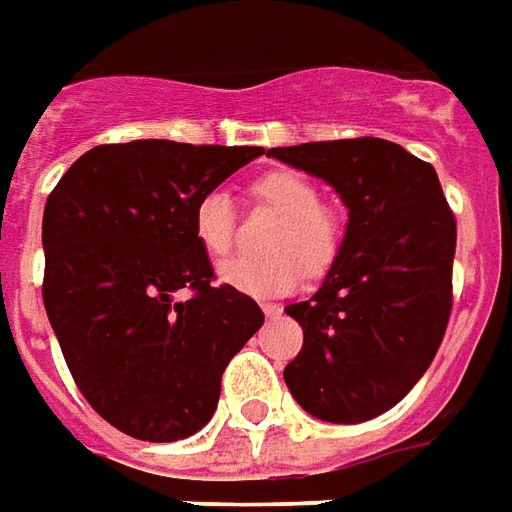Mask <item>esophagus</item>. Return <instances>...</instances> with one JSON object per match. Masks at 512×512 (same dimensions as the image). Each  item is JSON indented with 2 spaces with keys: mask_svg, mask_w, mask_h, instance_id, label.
Segmentation results:
<instances>
[{
  "mask_svg": "<svg viewBox=\"0 0 512 512\" xmlns=\"http://www.w3.org/2000/svg\"><path fill=\"white\" fill-rule=\"evenodd\" d=\"M262 312L267 317H278L284 312V306H281V303H262Z\"/></svg>",
  "mask_w": 512,
  "mask_h": 512,
  "instance_id": "obj_1",
  "label": "esophagus"
}]
</instances>
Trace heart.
<instances>
[{
  "label": "heart",
  "mask_w": 512,
  "mask_h": 512,
  "mask_svg": "<svg viewBox=\"0 0 512 512\" xmlns=\"http://www.w3.org/2000/svg\"><path fill=\"white\" fill-rule=\"evenodd\" d=\"M253 192L259 203L281 214L267 239V248L273 253L264 259H228L220 264L217 276L225 287L253 298L290 295L301 287L306 273L323 276L337 262L345 239L343 214L323 206L317 183L292 169L264 175L256 181ZM192 225L206 256L222 259L231 253L236 236L231 195L225 189L203 192L192 214Z\"/></svg>",
  "instance_id": "b5f03b06"
}]
</instances>
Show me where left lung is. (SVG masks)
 I'll list each match as a JSON object with an SVG mask.
<instances>
[{
    "mask_svg": "<svg viewBox=\"0 0 512 512\" xmlns=\"http://www.w3.org/2000/svg\"><path fill=\"white\" fill-rule=\"evenodd\" d=\"M348 206L343 250L323 287L287 315L303 348L284 382L309 415L362 424L410 393L432 365L451 315L457 222L432 164L362 136L273 147Z\"/></svg>",
    "mask_w": 512,
    "mask_h": 512,
    "instance_id": "8db88e82",
    "label": "left lung"
}]
</instances>
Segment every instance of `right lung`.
I'll return each instance as SVG.
<instances>
[{"label": "right lung", "mask_w": 512, "mask_h": 512, "mask_svg": "<svg viewBox=\"0 0 512 512\" xmlns=\"http://www.w3.org/2000/svg\"><path fill=\"white\" fill-rule=\"evenodd\" d=\"M262 147L139 139L100 144L66 169L44 209V306L86 401L150 443L209 424L222 370L264 315L214 287L192 225L197 200ZM181 289L189 302H175Z\"/></svg>", "instance_id": "obj_1"}]
</instances>
